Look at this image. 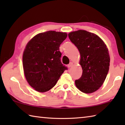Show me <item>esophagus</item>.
I'll use <instances>...</instances> for the list:
<instances>
[{
	"mask_svg": "<svg viewBox=\"0 0 125 125\" xmlns=\"http://www.w3.org/2000/svg\"><path fill=\"white\" fill-rule=\"evenodd\" d=\"M73 65V62H70L69 64L68 65V68H70L71 67H72Z\"/></svg>",
	"mask_w": 125,
	"mask_h": 125,
	"instance_id": "34e87169",
	"label": "esophagus"
}]
</instances>
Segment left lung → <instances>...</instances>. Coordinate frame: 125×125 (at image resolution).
Wrapping results in <instances>:
<instances>
[{
	"mask_svg": "<svg viewBox=\"0 0 125 125\" xmlns=\"http://www.w3.org/2000/svg\"><path fill=\"white\" fill-rule=\"evenodd\" d=\"M69 38L81 55V77L75 81L76 87L85 94L94 92L102 85L109 70L110 58L106 45L95 34L84 30L72 31Z\"/></svg>",
	"mask_w": 125,
	"mask_h": 125,
	"instance_id": "obj_1",
	"label": "left lung"
}]
</instances>
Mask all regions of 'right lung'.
Masks as SVG:
<instances>
[{
  "label": "right lung",
  "mask_w": 125,
  "mask_h": 125,
  "mask_svg": "<svg viewBox=\"0 0 125 125\" xmlns=\"http://www.w3.org/2000/svg\"><path fill=\"white\" fill-rule=\"evenodd\" d=\"M67 34L49 31L37 34L26 45L22 63L26 80L36 91L44 92L54 87L68 68L61 61L60 44Z\"/></svg>",
  "instance_id": "1"
}]
</instances>
